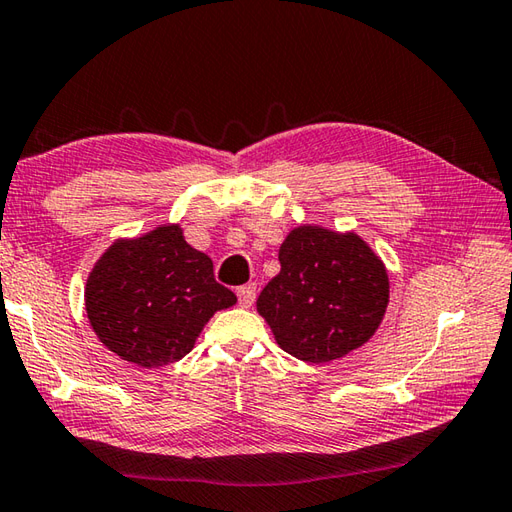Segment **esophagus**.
Instances as JSON below:
<instances>
[{"instance_id":"34e87169","label":"esophagus","mask_w":512,"mask_h":512,"mask_svg":"<svg viewBox=\"0 0 512 512\" xmlns=\"http://www.w3.org/2000/svg\"><path fill=\"white\" fill-rule=\"evenodd\" d=\"M236 296H238V302H241V307L249 309L254 305L256 300V285L249 283V285H241L236 289Z\"/></svg>"}]
</instances>
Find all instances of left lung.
<instances>
[{
  "label": "left lung",
  "mask_w": 512,
  "mask_h": 512,
  "mask_svg": "<svg viewBox=\"0 0 512 512\" xmlns=\"http://www.w3.org/2000/svg\"><path fill=\"white\" fill-rule=\"evenodd\" d=\"M280 274L256 300L278 347L322 364L369 342L389 305L382 258L356 232L300 225L278 252Z\"/></svg>",
  "instance_id": "1"
}]
</instances>
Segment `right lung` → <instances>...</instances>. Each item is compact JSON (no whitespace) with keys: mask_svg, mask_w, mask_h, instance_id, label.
I'll list each match as a JSON object with an SVG mask.
<instances>
[{"mask_svg":"<svg viewBox=\"0 0 512 512\" xmlns=\"http://www.w3.org/2000/svg\"><path fill=\"white\" fill-rule=\"evenodd\" d=\"M83 298L103 347L143 369L185 358L216 311L236 305L234 291L216 283L212 258L174 223L117 238L92 267Z\"/></svg>","mask_w":512,"mask_h":512,"instance_id":"add662e5","label":"right lung"}]
</instances>
